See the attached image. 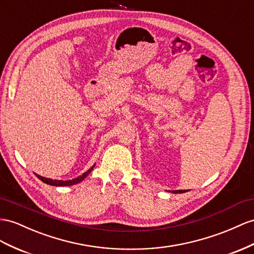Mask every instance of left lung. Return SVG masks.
Returning <instances> with one entry per match:
<instances>
[{
	"label": "left lung",
	"instance_id": "obj_1",
	"mask_svg": "<svg viewBox=\"0 0 254 254\" xmlns=\"http://www.w3.org/2000/svg\"><path fill=\"white\" fill-rule=\"evenodd\" d=\"M173 193H185V192H187L186 190H175V191H172Z\"/></svg>",
	"mask_w": 254,
	"mask_h": 254
}]
</instances>
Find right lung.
<instances>
[{
    "label": "right lung",
    "instance_id": "1",
    "mask_svg": "<svg viewBox=\"0 0 254 254\" xmlns=\"http://www.w3.org/2000/svg\"><path fill=\"white\" fill-rule=\"evenodd\" d=\"M95 165V164H94ZM94 165L91 167V168H89V170L86 172V173H83L81 176H79V177H77V178H74V179H71V180H54V179H50V178H45V177H42V176H40V175H37V174H35L36 175V177L40 179V180H42L43 183H45V184H47V185H50V186H55V187H66V186H73V185H76V184H78V183H80V181H82L84 178H86L88 175L92 172V170H93V167H94Z\"/></svg>",
    "mask_w": 254,
    "mask_h": 254
}]
</instances>
